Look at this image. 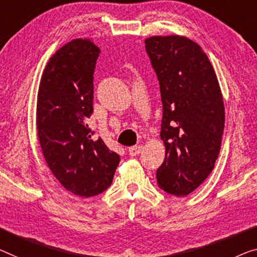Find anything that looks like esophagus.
Here are the masks:
<instances>
[{
	"mask_svg": "<svg viewBox=\"0 0 257 257\" xmlns=\"http://www.w3.org/2000/svg\"><path fill=\"white\" fill-rule=\"evenodd\" d=\"M142 149H144V147H142V146H133V147H130L128 148V154L131 156H137V155H139V154L142 152Z\"/></svg>",
	"mask_w": 257,
	"mask_h": 257,
	"instance_id": "obj_1",
	"label": "esophagus"
}]
</instances>
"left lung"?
<instances>
[{
	"label": "left lung",
	"mask_w": 257,
	"mask_h": 257,
	"mask_svg": "<svg viewBox=\"0 0 257 257\" xmlns=\"http://www.w3.org/2000/svg\"><path fill=\"white\" fill-rule=\"evenodd\" d=\"M160 82L161 139L165 159L156 171L157 185L169 194L186 196L210 175L224 131V102L206 53L179 35L146 39Z\"/></svg>",
	"instance_id": "obj_1"
}]
</instances>
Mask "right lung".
Returning a JSON list of instances; mask_svg holds the SVG:
<instances>
[{"instance_id": "obj_1", "label": "right lung", "mask_w": 257, "mask_h": 257, "mask_svg": "<svg viewBox=\"0 0 257 257\" xmlns=\"http://www.w3.org/2000/svg\"><path fill=\"white\" fill-rule=\"evenodd\" d=\"M98 56V47L87 39L66 43L47 63L38 92L37 128L43 156L62 186L81 197L104 192L120 161L87 124Z\"/></svg>"}]
</instances>
